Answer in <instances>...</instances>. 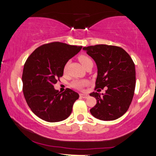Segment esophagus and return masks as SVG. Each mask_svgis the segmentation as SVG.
<instances>
[{
    "instance_id": "obj_1",
    "label": "esophagus",
    "mask_w": 156,
    "mask_h": 156,
    "mask_svg": "<svg viewBox=\"0 0 156 156\" xmlns=\"http://www.w3.org/2000/svg\"><path fill=\"white\" fill-rule=\"evenodd\" d=\"M80 96L81 97V98H88V97H89V94H83V93H80Z\"/></svg>"
}]
</instances>
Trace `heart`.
Wrapping results in <instances>:
<instances>
[{
	"instance_id": "b5f03b06",
	"label": "heart",
	"mask_w": 156,
	"mask_h": 156,
	"mask_svg": "<svg viewBox=\"0 0 156 156\" xmlns=\"http://www.w3.org/2000/svg\"><path fill=\"white\" fill-rule=\"evenodd\" d=\"M78 59H79L80 62L81 63V64L83 66V67H85V66L87 65V64H88L89 62H91V61H92V59H91L89 56H87V55H80V56L78 57ZM67 64H66V65L64 66V72L67 70ZM87 83V80H74V81L71 83V87H73V88H75V89H81L82 87H83Z\"/></svg>"
}]
</instances>
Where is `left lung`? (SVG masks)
Returning a JSON list of instances; mask_svg holds the SVG:
<instances>
[{
	"label": "left lung",
	"instance_id": "left-lung-1",
	"mask_svg": "<svg viewBox=\"0 0 156 156\" xmlns=\"http://www.w3.org/2000/svg\"><path fill=\"white\" fill-rule=\"evenodd\" d=\"M94 60L98 67L96 89L106 87L105 94L93 92L96 105L90 109L92 116L101 120H114L129 108L136 87L135 64L122 48L97 44L83 48Z\"/></svg>",
	"mask_w": 156,
	"mask_h": 156
}]
</instances>
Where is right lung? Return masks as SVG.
<instances>
[{
    "mask_svg": "<svg viewBox=\"0 0 156 156\" xmlns=\"http://www.w3.org/2000/svg\"><path fill=\"white\" fill-rule=\"evenodd\" d=\"M81 48L51 42L37 48L27 58L22 76L23 94L29 108L40 119L55 122L70 115L79 94L68 88L61 93L53 86L63 76L67 62Z\"/></svg>",
    "mask_w": 156,
    "mask_h": 156,
    "instance_id": "add662e5",
    "label": "right lung"
}]
</instances>
